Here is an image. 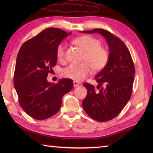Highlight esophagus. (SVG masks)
I'll list each match as a JSON object with an SVG mask.
<instances>
[{"mask_svg":"<svg viewBox=\"0 0 153 153\" xmlns=\"http://www.w3.org/2000/svg\"><path fill=\"white\" fill-rule=\"evenodd\" d=\"M79 85H81V83L77 82H76V81H74V87H77V86H79Z\"/></svg>","mask_w":153,"mask_h":153,"instance_id":"1","label":"esophagus"}]
</instances>
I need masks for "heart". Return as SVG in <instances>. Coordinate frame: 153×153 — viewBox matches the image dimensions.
I'll use <instances>...</instances> for the list:
<instances>
[{
	"label": "heart",
	"mask_w": 153,
	"mask_h": 153,
	"mask_svg": "<svg viewBox=\"0 0 153 153\" xmlns=\"http://www.w3.org/2000/svg\"><path fill=\"white\" fill-rule=\"evenodd\" d=\"M74 43L85 51L83 59L88 62L70 64L63 70V76L75 81H82L91 74L93 67L95 70H99L106 66L108 61V52L105 47L99 45L98 39L90 35H84L75 39ZM65 54L66 45L61 43L56 47L57 59L64 60Z\"/></svg>",
	"instance_id": "obj_1"
}]
</instances>
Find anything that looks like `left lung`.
Segmentation results:
<instances>
[{
  "label": "left lung",
  "instance_id": "left-lung-1",
  "mask_svg": "<svg viewBox=\"0 0 153 153\" xmlns=\"http://www.w3.org/2000/svg\"><path fill=\"white\" fill-rule=\"evenodd\" d=\"M83 33H98L105 37L108 45V62L95 77L99 83L97 88L100 89L96 91L91 84L83 83L87 95L82 102L84 110L91 118L106 122L118 116L131 98L135 75L134 62L124 43L108 31L94 29Z\"/></svg>",
  "mask_w": 153,
  "mask_h": 153
}]
</instances>
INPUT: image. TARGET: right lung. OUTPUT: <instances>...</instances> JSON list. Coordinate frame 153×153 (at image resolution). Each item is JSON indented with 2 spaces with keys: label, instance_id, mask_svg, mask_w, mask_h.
Segmentation results:
<instances>
[{
  "label": "right lung",
  "instance_id": "right-lung-1",
  "mask_svg": "<svg viewBox=\"0 0 153 153\" xmlns=\"http://www.w3.org/2000/svg\"><path fill=\"white\" fill-rule=\"evenodd\" d=\"M58 28L49 27L25 41L16 62L14 85L23 110L32 118L43 120L59 111L62 99L72 89L70 79L54 84L47 77L57 62L56 47L69 35Z\"/></svg>",
  "mask_w": 153,
  "mask_h": 153
}]
</instances>
